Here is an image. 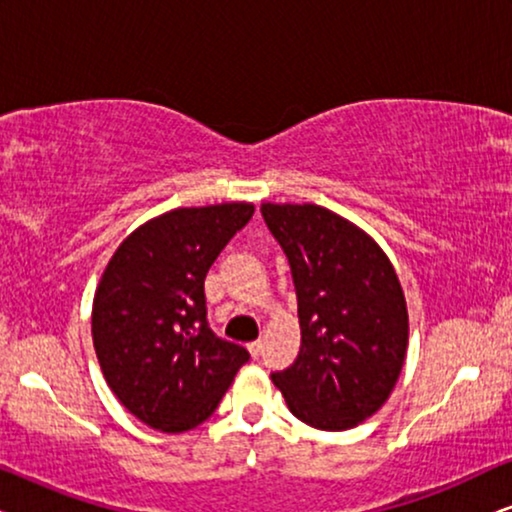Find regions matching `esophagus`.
Here are the masks:
<instances>
[{
  "label": "esophagus",
  "instance_id": "obj_1",
  "mask_svg": "<svg viewBox=\"0 0 512 512\" xmlns=\"http://www.w3.org/2000/svg\"><path fill=\"white\" fill-rule=\"evenodd\" d=\"M247 349H249V354H251V356H254V359H258V356H261L263 342H261V340H254V342H249V345H247Z\"/></svg>",
  "mask_w": 512,
  "mask_h": 512
}]
</instances>
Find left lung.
<instances>
[{"label": "left lung", "mask_w": 512, "mask_h": 512, "mask_svg": "<svg viewBox=\"0 0 512 512\" xmlns=\"http://www.w3.org/2000/svg\"><path fill=\"white\" fill-rule=\"evenodd\" d=\"M289 258L298 296L300 352L272 373L300 422L347 431L394 391L408 352V307L394 265L366 230L319 205L263 202Z\"/></svg>", "instance_id": "1"}]
</instances>
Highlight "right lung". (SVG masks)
Returning a JSON list of instances; mask_svg holds the SVG:
<instances>
[{
  "label": "right lung",
  "mask_w": 512,
  "mask_h": 512,
  "mask_svg": "<svg viewBox=\"0 0 512 512\" xmlns=\"http://www.w3.org/2000/svg\"><path fill=\"white\" fill-rule=\"evenodd\" d=\"M251 216V202L172 209L132 230L102 272L97 361L125 410L151 429H195L249 361L247 349L209 328L205 277Z\"/></svg>",
  "instance_id": "1"
}]
</instances>
